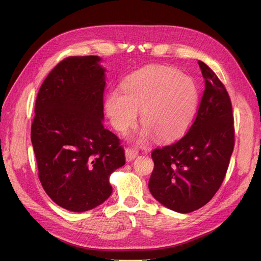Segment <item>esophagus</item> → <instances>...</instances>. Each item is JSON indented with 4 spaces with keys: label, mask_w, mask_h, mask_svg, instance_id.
I'll list each match as a JSON object with an SVG mask.
<instances>
[{
    "label": "esophagus",
    "mask_w": 261,
    "mask_h": 261,
    "mask_svg": "<svg viewBox=\"0 0 261 261\" xmlns=\"http://www.w3.org/2000/svg\"><path fill=\"white\" fill-rule=\"evenodd\" d=\"M125 154H126V160L130 162L138 155V150L134 148H127L125 150Z\"/></svg>",
    "instance_id": "esophagus-1"
}]
</instances>
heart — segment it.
<instances>
[{
    "label": "heart",
    "mask_w": 261,
    "mask_h": 261,
    "mask_svg": "<svg viewBox=\"0 0 261 261\" xmlns=\"http://www.w3.org/2000/svg\"><path fill=\"white\" fill-rule=\"evenodd\" d=\"M198 103V90L189 76L179 70L152 65L136 70L121 88L107 94L105 110L112 127L125 134L137 122L138 111L144 125L138 141L155 136L159 140L176 139L188 129Z\"/></svg>",
    "instance_id": "heart-1"
}]
</instances>
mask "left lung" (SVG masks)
Returning <instances> with one entry per match:
<instances>
[{
  "label": "left lung",
  "mask_w": 261,
  "mask_h": 261,
  "mask_svg": "<svg viewBox=\"0 0 261 261\" xmlns=\"http://www.w3.org/2000/svg\"><path fill=\"white\" fill-rule=\"evenodd\" d=\"M204 91L186 135L151 152L149 191L167 208L189 213L208 203L222 184L234 148L230 96L215 72L198 61Z\"/></svg>",
  "instance_id": "left-lung-1"
}]
</instances>
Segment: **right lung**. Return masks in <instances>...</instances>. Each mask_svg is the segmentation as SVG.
I'll list each match as a JSON object with an SVG mask.
<instances>
[{"label":"right lung","mask_w":261,"mask_h":261,"mask_svg":"<svg viewBox=\"0 0 261 261\" xmlns=\"http://www.w3.org/2000/svg\"><path fill=\"white\" fill-rule=\"evenodd\" d=\"M96 55L69 57L39 89L31 125L39 179L60 207L88 211L112 193L109 178L125 164L116 135L103 126L106 69Z\"/></svg>","instance_id":"obj_1"}]
</instances>
